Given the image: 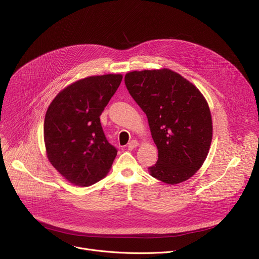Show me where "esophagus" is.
<instances>
[{
    "mask_svg": "<svg viewBox=\"0 0 259 259\" xmlns=\"http://www.w3.org/2000/svg\"><path fill=\"white\" fill-rule=\"evenodd\" d=\"M139 142L138 141H131L129 144H128V149L129 150H133V149L137 148L139 146Z\"/></svg>",
    "mask_w": 259,
    "mask_h": 259,
    "instance_id": "esophagus-1",
    "label": "esophagus"
}]
</instances>
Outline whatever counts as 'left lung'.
<instances>
[{
    "label": "left lung",
    "instance_id": "obj_1",
    "mask_svg": "<svg viewBox=\"0 0 259 259\" xmlns=\"http://www.w3.org/2000/svg\"><path fill=\"white\" fill-rule=\"evenodd\" d=\"M125 84L146 113L158 150L149 173L168 185L192 178L207 158L213 135L211 111L202 93L168 68L130 71Z\"/></svg>",
    "mask_w": 259,
    "mask_h": 259
}]
</instances>
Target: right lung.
<instances>
[{"label":"right lung","instance_id":"1","mask_svg":"<svg viewBox=\"0 0 259 259\" xmlns=\"http://www.w3.org/2000/svg\"><path fill=\"white\" fill-rule=\"evenodd\" d=\"M122 75L111 73L78 79L50 103L44 121V142L50 164L78 187L103 180L117 154L108 143L100 116L117 90Z\"/></svg>","mask_w":259,"mask_h":259}]
</instances>
